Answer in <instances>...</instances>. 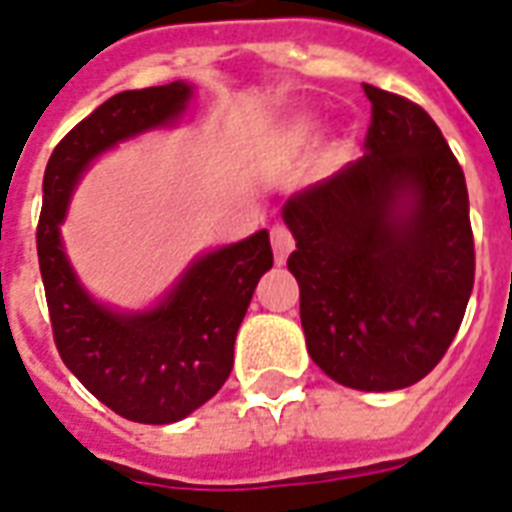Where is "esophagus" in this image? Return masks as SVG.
Here are the masks:
<instances>
[{"label":"esophagus","instance_id":"1","mask_svg":"<svg viewBox=\"0 0 512 512\" xmlns=\"http://www.w3.org/2000/svg\"><path fill=\"white\" fill-rule=\"evenodd\" d=\"M271 244H273V255H276V263L279 265L287 263L289 252L295 249V239H292V233H289L287 225H273Z\"/></svg>","mask_w":512,"mask_h":512}]
</instances>
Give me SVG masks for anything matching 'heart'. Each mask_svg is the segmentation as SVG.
<instances>
[{
    "mask_svg": "<svg viewBox=\"0 0 512 512\" xmlns=\"http://www.w3.org/2000/svg\"><path fill=\"white\" fill-rule=\"evenodd\" d=\"M321 135V119L316 114L300 111V114L284 116L281 122H276L265 135V146L271 154L279 156H297L308 151V148L319 140ZM350 148L345 140H332L324 151H321L319 162H316V172L319 175H332L340 170L342 164L348 162Z\"/></svg>",
    "mask_w": 512,
    "mask_h": 512,
    "instance_id": "1",
    "label": "heart"
}]
</instances>
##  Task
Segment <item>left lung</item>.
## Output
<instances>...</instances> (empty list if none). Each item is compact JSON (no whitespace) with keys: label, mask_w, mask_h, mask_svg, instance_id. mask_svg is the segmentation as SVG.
<instances>
[{"label":"left lung","mask_w":512,"mask_h":512,"mask_svg":"<svg viewBox=\"0 0 512 512\" xmlns=\"http://www.w3.org/2000/svg\"><path fill=\"white\" fill-rule=\"evenodd\" d=\"M366 154L289 196L305 345L353 390L420 382L444 358L473 292L468 185L417 103L364 84Z\"/></svg>","instance_id":"1"}]
</instances>
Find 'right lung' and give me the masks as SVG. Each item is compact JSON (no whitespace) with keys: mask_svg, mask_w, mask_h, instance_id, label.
<instances>
[{"mask_svg":"<svg viewBox=\"0 0 512 512\" xmlns=\"http://www.w3.org/2000/svg\"><path fill=\"white\" fill-rule=\"evenodd\" d=\"M191 98L188 82L108 98L55 146L42 183L36 252L60 358L98 401L143 425L183 420L223 388L249 300L273 265L268 231L201 252L159 303L122 311L84 289L60 225L76 185L98 156L177 124Z\"/></svg>","mask_w":512,"mask_h":512,"instance_id":"obj_1","label":"right lung"}]
</instances>
